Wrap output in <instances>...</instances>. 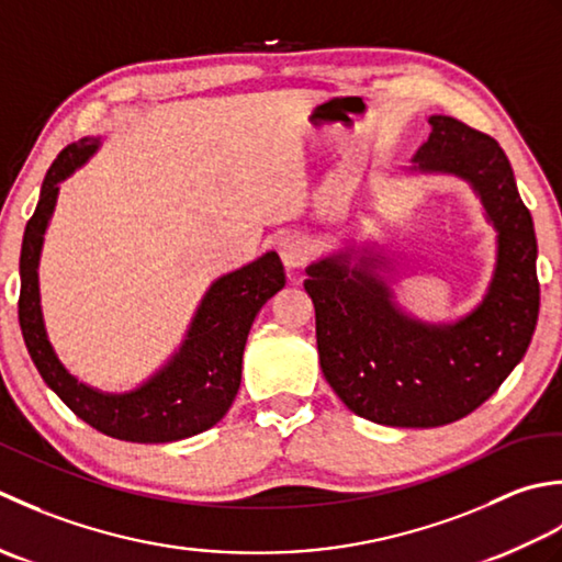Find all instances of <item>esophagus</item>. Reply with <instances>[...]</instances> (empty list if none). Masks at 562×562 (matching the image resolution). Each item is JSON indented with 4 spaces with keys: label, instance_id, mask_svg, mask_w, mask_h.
Here are the masks:
<instances>
[{
    "label": "esophagus",
    "instance_id": "34e87169",
    "mask_svg": "<svg viewBox=\"0 0 562 562\" xmlns=\"http://www.w3.org/2000/svg\"><path fill=\"white\" fill-rule=\"evenodd\" d=\"M277 249L285 269H301L311 259V247L301 235H283Z\"/></svg>",
    "mask_w": 562,
    "mask_h": 562
}]
</instances>
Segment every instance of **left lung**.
I'll return each mask as SVG.
<instances>
[{"mask_svg":"<svg viewBox=\"0 0 562 562\" xmlns=\"http://www.w3.org/2000/svg\"><path fill=\"white\" fill-rule=\"evenodd\" d=\"M429 125L417 167L471 181L499 231L483 305L458 325L427 327L397 313L369 271L323 259L305 279L331 391L359 417L391 427H441L471 415L521 361L541 305L533 221L505 150L458 119L431 116Z\"/></svg>","mask_w":562,"mask_h":562,"instance_id":"left-lung-1","label":"left lung"}]
</instances>
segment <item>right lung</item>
I'll return each mask as SVG.
<instances>
[{
  "label": "right lung",
  "instance_id": "1",
  "mask_svg": "<svg viewBox=\"0 0 562 562\" xmlns=\"http://www.w3.org/2000/svg\"><path fill=\"white\" fill-rule=\"evenodd\" d=\"M97 150V140L67 145L43 179L41 199L26 223L21 245L19 325L31 361L50 391L89 427L106 437L135 443H165L193 437L221 422L237 395L243 378V351L249 327L271 295L285 285L279 255L217 279L193 317L189 339L165 371L128 395H104L77 383L57 361L45 337L38 305V255L43 233L55 209L57 184Z\"/></svg>",
  "mask_w": 562,
  "mask_h": 562
}]
</instances>
